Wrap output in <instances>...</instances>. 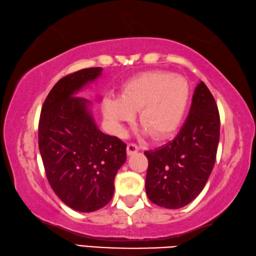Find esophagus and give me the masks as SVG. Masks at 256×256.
I'll return each mask as SVG.
<instances>
[{
	"label": "esophagus",
	"instance_id": "esophagus-1",
	"mask_svg": "<svg viewBox=\"0 0 256 256\" xmlns=\"http://www.w3.org/2000/svg\"><path fill=\"white\" fill-rule=\"evenodd\" d=\"M138 151V146L134 144H128L126 146V152L128 156H132L134 154H136Z\"/></svg>",
	"mask_w": 256,
	"mask_h": 256
}]
</instances>
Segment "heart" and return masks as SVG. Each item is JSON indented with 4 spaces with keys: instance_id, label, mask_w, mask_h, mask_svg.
I'll use <instances>...</instances> for the list:
<instances>
[{
    "instance_id": "1",
    "label": "heart",
    "mask_w": 256,
    "mask_h": 256,
    "mask_svg": "<svg viewBox=\"0 0 256 256\" xmlns=\"http://www.w3.org/2000/svg\"><path fill=\"white\" fill-rule=\"evenodd\" d=\"M190 84L186 78L168 71H146L123 86L120 97L108 96L104 116L112 131L123 134L138 112V122L154 140L174 134L188 110Z\"/></svg>"
}]
</instances>
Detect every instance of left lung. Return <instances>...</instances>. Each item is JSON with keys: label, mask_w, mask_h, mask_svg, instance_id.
<instances>
[{"label": "left lung", "mask_w": 256, "mask_h": 256, "mask_svg": "<svg viewBox=\"0 0 256 256\" xmlns=\"http://www.w3.org/2000/svg\"><path fill=\"white\" fill-rule=\"evenodd\" d=\"M219 138L218 107L201 81L194 90L188 118L174 140L144 152L149 162L146 177L149 200L166 209H180L192 202L214 170Z\"/></svg>", "instance_id": "obj_1"}]
</instances>
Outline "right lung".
Masks as SVG:
<instances>
[{
    "mask_svg": "<svg viewBox=\"0 0 256 256\" xmlns=\"http://www.w3.org/2000/svg\"><path fill=\"white\" fill-rule=\"evenodd\" d=\"M102 68L71 73L58 81L45 99L38 144L50 188L71 209H102L114 194L116 172L126 160V144L102 133L90 102L76 94L102 74Z\"/></svg>",
    "mask_w": 256,
    "mask_h": 256,
    "instance_id": "right-lung-1",
    "label": "right lung"
}]
</instances>
